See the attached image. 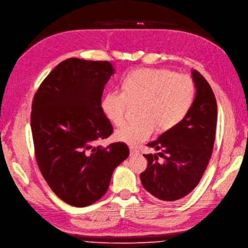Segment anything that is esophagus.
<instances>
[{"label": "esophagus", "mask_w": 248, "mask_h": 248, "mask_svg": "<svg viewBox=\"0 0 248 248\" xmlns=\"http://www.w3.org/2000/svg\"><path fill=\"white\" fill-rule=\"evenodd\" d=\"M129 152H130V156H137V155H139V151L136 150V148L130 147Z\"/></svg>", "instance_id": "esophagus-1"}]
</instances>
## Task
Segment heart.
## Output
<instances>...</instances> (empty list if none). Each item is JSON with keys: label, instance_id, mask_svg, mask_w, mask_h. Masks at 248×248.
Listing matches in <instances>:
<instances>
[{"label": "heart", "instance_id": "obj_1", "mask_svg": "<svg viewBox=\"0 0 248 248\" xmlns=\"http://www.w3.org/2000/svg\"><path fill=\"white\" fill-rule=\"evenodd\" d=\"M195 96L189 76L169 69L143 68L131 71L122 80V90L105 93L101 108L105 117L119 125L124 120L128 102H141L139 122H126L117 128L115 139L131 146L151 138L158 127L169 130L189 113Z\"/></svg>", "mask_w": 248, "mask_h": 248}]
</instances>
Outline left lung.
Returning a JSON list of instances; mask_svg holds the SVG:
<instances>
[{
	"instance_id": "8db88e82",
	"label": "left lung",
	"mask_w": 248,
	"mask_h": 248,
	"mask_svg": "<svg viewBox=\"0 0 248 248\" xmlns=\"http://www.w3.org/2000/svg\"><path fill=\"white\" fill-rule=\"evenodd\" d=\"M195 97L189 113L175 127L164 131L147 146L160 151L144 155L147 168L140 174L142 186L156 199L174 202L199 185L210 160L216 139L217 107L210 85L196 70L191 71ZM164 161L159 163L157 156Z\"/></svg>"
}]
</instances>
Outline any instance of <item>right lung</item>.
Masks as SVG:
<instances>
[{
  "instance_id": "add662e5",
  "label": "right lung",
  "mask_w": 248,
  "mask_h": 248,
  "mask_svg": "<svg viewBox=\"0 0 248 248\" xmlns=\"http://www.w3.org/2000/svg\"><path fill=\"white\" fill-rule=\"evenodd\" d=\"M113 65L69 58L42 81L32 100L36 159L49 188L71 206L86 207L106 193L114 169L129 155L125 143L96 141L112 134L101 108Z\"/></svg>"
}]
</instances>
